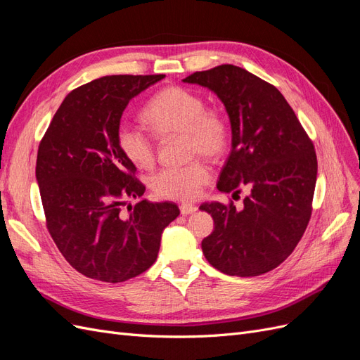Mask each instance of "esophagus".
Instances as JSON below:
<instances>
[{"label": "esophagus", "instance_id": "1", "mask_svg": "<svg viewBox=\"0 0 360 360\" xmlns=\"http://www.w3.org/2000/svg\"><path fill=\"white\" fill-rule=\"evenodd\" d=\"M198 210V207L197 205H193V204H181L180 205V212H181V214H184V216H188V214H191V213H195Z\"/></svg>", "mask_w": 360, "mask_h": 360}]
</instances>
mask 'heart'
Masks as SVG:
<instances>
[{
  "label": "heart",
  "mask_w": 360,
  "mask_h": 360,
  "mask_svg": "<svg viewBox=\"0 0 360 360\" xmlns=\"http://www.w3.org/2000/svg\"><path fill=\"white\" fill-rule=\"evenodd\" d=\"M143 118L158 138L181 135L188 158L222 156L231 141V124L224 111L205 106L202 97L183 86H165L146 103ZM117 148L132 165L147 169L155 163V143L139 127L122 122L115 132ZM212 179L209 167L193 160L181 167L163 168L150 179L158 198L192 201Z\"/></svg>",
  "instance_id": "b5f03b06"
}]
</instances>
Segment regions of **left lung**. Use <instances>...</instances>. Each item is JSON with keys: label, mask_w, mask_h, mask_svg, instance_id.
<instances>
[{"label": "left lung", "mask_w": 360, "mask_h": 360, "mask_svg": "<svg viewBox=\"0 0 360 360\" xmlns=\"http://www.w3.org/2000/svg\"><path fill=\"white\" fill-rule=\"evenodd\" d=\"M184 82L214 91L230 115L233 148L217 189L243 204L204 202L214 221L201 248L225 275L258 276L274 270L300 242L312 214L317 155L307 130L275 85L222 64L195 72ZM240 198V197H238Z\"/></svg>", "instance_id": "8db88e82"}]
</instances>
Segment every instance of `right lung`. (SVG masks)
Returning a JSON list of instances; mask_svg holds the SVG:
<instances>
[{"instance_id":"1","label":"right lung","mask_w":360,"mask_h":360,"mask_svg":"<svg viewBox=\"0 0 360 360\" xmlns=\"http://www.w3.org/2000/svg\"><path fill=\"white\" fill-rule=\"evenodd\" d=\"M165 75H112L72 90L43 135L36 179L46 228L81 275L124 282L153 266L163 228L180 214L174 202L139 201L144 183L117 148L129 101Z\"/></svg>"}]
</instances>
